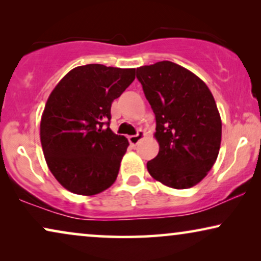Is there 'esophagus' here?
<instances>
[{
  "label": "esophagus",
  "instance_id": "34e87169",
  "mask_svg": "<svg viewBox=\"0 0 261 261\" xmlns=\"http://www.w3.org/2000/svg\"><path fill=\"white\" fill-rule=\"evenodd\" d=\"M144 137H145L144 132H142V130H138V133L135 134V135H130V137L128 138V140H129V144H130V145L135 146V145L139 144V141H140L141 139L144 138Z\"/></svg>",
  "mask_w": 261,
  "mask_h": 261
}]
</instances>
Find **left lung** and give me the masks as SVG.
Listing matches in <instances>:
<instances>
[{
    "instance_id": "8db88e82",
    "label": "left lung",
    "mask_w": 261,
    "mask_h": 261,
    "mask_svg": "<svg viewBox=\"0 0 261 261\" xmlns=\"http://www.w3.org/2000/svg\"><path fill=\"white\" fill-rule=\"evenodd\" d=\"M137 78L155 115L159 153L147 163L154 179L173 189L199 183L216 162L222 123L209 88L169 60L137 69Z\"/></svg>"
}]
</instances>
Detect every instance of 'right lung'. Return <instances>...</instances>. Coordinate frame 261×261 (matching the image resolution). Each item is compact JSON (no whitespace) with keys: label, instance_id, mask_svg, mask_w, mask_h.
I'll return each instance as SVG.
<instances>
[{"label":"right lung","instance_id":"1","mask_svg":"<svg viewBox=\"0 0 261 261\" xmlns=\"http://www.w3.org/2000/svg\"><path fill=\"white\" fill-rule=\"evenodd\" d=\"M135 69L101 64L74 67L46 102L40 140L48 169L67 190L91 196L115 181L129 142L109 128L110 108Z\"/></svg>","mask_w":261,"mask_h":261}]
</instances>
